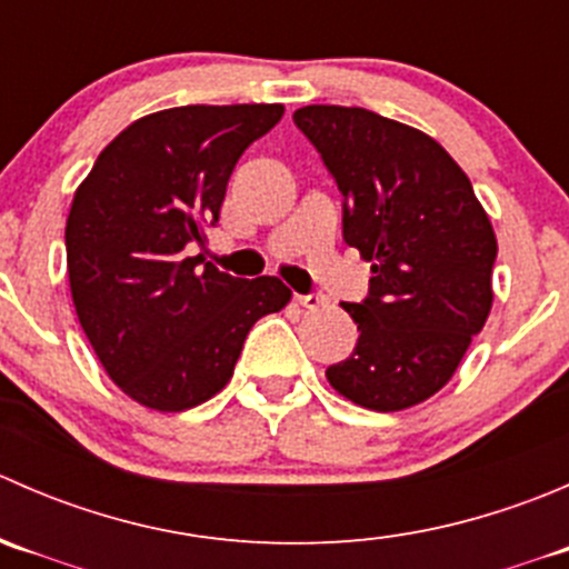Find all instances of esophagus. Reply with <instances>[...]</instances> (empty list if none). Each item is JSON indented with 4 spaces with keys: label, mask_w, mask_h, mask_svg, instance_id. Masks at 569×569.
Here are the masks:
<instances>
[{
    "label": "esophagus",
    "mask_w": 569,
    "mask_h": 569,
    "mask_svg": "<svg viewBox=\"0 0 569 569\" xmlns=\"http://www.w3.org/2000/svg\"><path fill=\"white\" fill-rule=\"evenodd\" d=\"M295 300L300 302L302 308H308V311H317V308L327 306V297L321 295V291H311V295H297Z\"/></svg>",
    "instance_id": "obj_1"
}]
</instances>
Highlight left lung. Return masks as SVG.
<instances>
[{"instance_id": "obj_1", "label": "left lung", "mask_w": 569, "mask_h": 569, "mask_svg": "<svg viewBox=\"0 0 569 569\" xmlns=\"http://www.w3.org/2000/svg\"><path fill=\"white\" fill-rule=\"evenodd\" d=\"M295 123L343 194V242L371 261L369 297L343 302L358 343L327 380L377 412L421 405L490 317V217L449 151L412 126L336 104L297 109Z\"/></svg>"}]
</instances>
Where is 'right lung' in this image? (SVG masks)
<instances>
[{
    "label": "right lung",
    "mask_w": 569,
    "mask_h": 569,
    "mask_svg": "<svg viewBox=\"0 0 569 569\" xmlns=\"http://www.w3.org/2000/svg\"><path fill=\"white\" fill-rule=\"evenodd\" d=\"M283 104L173 107L99 153L66 222L71 297L109 380L159 412L211 399L233 377L250 327L280 311L278 278L244 280L200 256L228 178Z\"/></svg>",
    "instance_id": "right-lung-1"
}]
</instances>
